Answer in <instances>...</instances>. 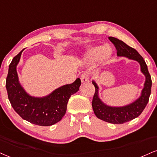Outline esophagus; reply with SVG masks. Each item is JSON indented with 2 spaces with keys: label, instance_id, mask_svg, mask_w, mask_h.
Listing matches in <instances>:
<instances>
[{
  "label": "esophagus",
  "instance_id": "esophagus-1",
  "mask_svg": "<svg viewBox=\"0 0 157 157\" xmlns=\"http://www.w3.org/2000/svg\"><path fill=\"white\" fill-rule=\"evenodd\" d=\"M80 79H81V82H83V83H84V82H86L87 81L89 80V76H88V74L84 73V74H82V75H81Z\"/></svg>",
  "mask_w": 157,
  "mask_h": 157
}]
</instances>
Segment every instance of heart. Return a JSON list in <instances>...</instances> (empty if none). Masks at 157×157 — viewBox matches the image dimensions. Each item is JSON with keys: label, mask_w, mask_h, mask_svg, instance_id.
Segmentation results:
<instances>
[{"label": "heart", "mask_w": 157, "mask_h": 157, "mask_svg": "<svg viewBox=\"0 0 157 157\" xmlns=\"http://www.w3.org/2000/svg\"><path fill=\"white\" fill-rule=\"evenodd\" d=\"M109 51L107 46H98L90 49L85 55V60L88 64H93L101 58L103 60L108 59Z\"/></svg>", "instance_id": "heart-1"}]
</instances>
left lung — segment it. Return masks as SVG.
Returning a JSON list of instances; mask_svg holds the SVG:
<instances>
[{
	"mask_svg": "<svg viewBox=\"0 0 157 157\" xmlns=\"http://www.w3.org/2000/svg\"><path fill=\"white\" fill-rule=\"evenodd\" d=\"M108 39L116 47L117 56L118 57H126L138 62L140 66L141 72L145 77L144 87L140 97L132 103L123 107H111L104 103L99 97V86L95 81H92V83L95 87V94L92 101V107L96 116L104 121L114 124H121L135 119L142 113L148 102L152 81L146 63L137 50L128 46L124 41L116 38L109 36Z\"/></svg>",
	"mask_w": 157,
	"mask_h": 157,
	"instance_id": "left-lung-1",
	"label": "left lung"
}]
</instances>
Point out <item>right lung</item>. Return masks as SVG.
<instances>
[{"instance_id": "obj_1", "label": "right lung", "mask_w": 157, "mask_h": 157, "mask_svg": "<svg viewBox=\"0 0 157 157\" xmlns=\"http://www.w3.org/2000/svg\"><path fill=\"white\" fill-rule=\"evenodd\" d=\"M22 51L23 50L13 58L9 67L6 88L9 101L17 113L24 120L39 126L53 125L60 121L65 115L69 98L79 90L80 79L77 78L73 83L56 88L45 97H32L20 83L17 71V66L20 62Z\"/></svg>"}]
</instances>
